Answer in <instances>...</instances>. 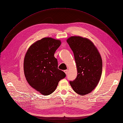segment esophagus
Wrapping results in <instances>:
<instances>
[{"instance_id": "obj_1", "label": "esophagus", "mask_w": 123, "mask_h": 123, "mask_svg": "<svg viewBox=\"0 0 123 123\" xmlns=\"http://www.w3.org/2000/svg\"><path fill=\"white\" fill-rule=\"evenodd\" d=\"M68 70H67H67H64V72L65 73V74H67L68 73Z\"/></svg>"}]
</instances>
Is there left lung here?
<instances>
[{
	"label": "left lung",
	"instance_id": "8db88e82",
	"mask_svg": "<svg viewBox=\"0 0 123 123\" xmlns=\"http://www.w3.org/2000/svg\"><path fill=\"white\" fill-rule=\"evenodd\" d=\"M67 42L73 52L77 70V77L70 84L76 93L86 95L91 92L99 81L102 59L95 45L87 38L72 36Z\"/></svg>",
	"mask_w": 123,
	"mask_h": 123
}]
</instances>
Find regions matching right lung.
Instances as JSON below:
<instances>
[{"instance_id": "obj_1", "label": "right lung", "mask_w": 123, "mask_h": 123, "mask_svg": "<svg viewBox=\"0 0 123 123\" xmlns=\"http://www.w3.org/2000/svg\"><path fill=\"white\" fill-rule=\"evenodd\" d=\"M61 44L59 40L44 38L32 44L24 62L25 78L30 86L44 95L54 92L65 73L58 69L55 52Z\"/></svg>"}]
</instances>
